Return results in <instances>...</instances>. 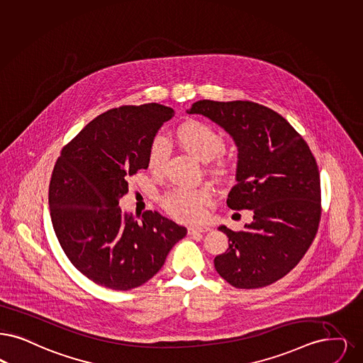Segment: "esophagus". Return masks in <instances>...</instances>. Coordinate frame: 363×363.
<instances>
[{
  "mask_svg": "<svg viewBox=\"0 0 363 363\" xmlns=\"http://www.w3.org/2000/svg\"><path fill=\"white\" fill-rule=\"evenodd\" d=\"M211 231V228L206 225V224H199V225H191L189 227L188 233L189 235H196V233H203Z\"/></svg>",
  "mask_w": 363,
  "mask_h": 363,
  "instance_id": "1",
  "label": "esophagus"
}]
</instances>
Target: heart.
Masks as SVG:
<instances>
[{"label": "heart", "instance_id": "heart-1", "mask_svg": "<svg viewBox=\"0 0 363 363\" xmlns=\"http://www.w3.org/2000/svg\"><path fill=\"white\" fill-rule=\"evenodd\" d=\"M177 140L189 154L201 162H211L225 150L224 138L211 125L201 121H188L177 132ZM169 155V145L163 136H157L148 150V169L160 173ZM211 201L208 188H178L163 197L166 211L179 221H197L205 215V205Z\"/></svg>", "mask_w": 363, "mask_h": 363}]
</instances>
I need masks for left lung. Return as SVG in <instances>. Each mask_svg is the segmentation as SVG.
Segmentation results:
<instances>
[{
  "mask_svg": "<svg viewBox=\"0 0 363 363\" xmlns=\"http://www.w3.org/2000/svg\"><path fill=\"white\" fill-rule=\"evenodd\" d=\"M238 147L236 185L227 205L254 212L243 231L225 225L228 248L215 269L239 289H258L286 276L312 245L320 215L318 163L301 135L273 109L251 101L194 102Z\"/></svg>",
  "mask_w": 363,
  "mask_h": 363,
  "instance_id": "8db88e82",
  "label": "left lung"
}]
</instances>
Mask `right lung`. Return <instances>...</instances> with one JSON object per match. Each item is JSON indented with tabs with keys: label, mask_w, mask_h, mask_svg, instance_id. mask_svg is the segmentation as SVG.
Here are the masks:
<instances>
[{
	"label": "right lung",
	"mask_w": 363,
	"mask_h": 363,
	"mask_svg": "<svg viewBox=\"0 0 363 363\" xmlns=\"http://www.w3.org/2000/svg\"><path fill=\"white\" fill-rule=\"evenodd\" d=\"M174 111L155 102L120 106L91 120L62 150L48 203L60 247L74 267L108 289L130 290L155 276L186 228L145 211L123 212L128 179L148 167V150Z\"/></svg>",
	"instance_id": "1"
}]
</instances>
